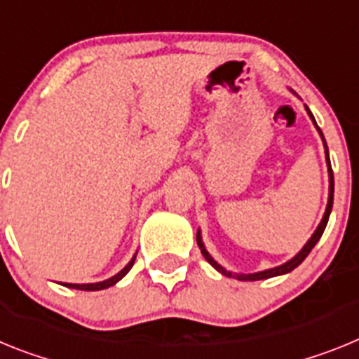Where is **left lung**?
Instances as JSON below:
<instances>
[{"label": "left lung", "instance_id": "8db88e82", "mask_svg": "<svg viewBox=\"0 0 359 359\" xmlns=\"http://www.w3.org/2000/svg\"><path fill=\"white\" fill-rule=\"evenodd\" d=\"M305 108H307V106H305ZM307 111H309V115H311V119L314 121V117H313V114H311V110L309 108H307ZM316 124V123H314ZM318 128V126H316ZM318 132H320V135H322V139H323V133H322V130H320V128H318ZM323 144H325V139H323ZM325 154H327V164H329V202H327V210H325V215H323V218H322V222H320V226L316 227V231H314V235L311 236L309 238V242H307V244L304 245V249H302L300 253L296 255L294 258H292V260H289V262H285V264H283V266H278V267H273V269H267V271H260V273H253V274H233V273H229V271H226L224 269V267H220L217 264V262L213 260V258L210 257V253H208V251H205L204 249V244H202V240H201V233H197V242H198V248H201V251H202V255H204V258L208 262H210L211 266L215 267V269L218 271V273H222L224 276H229V278H236V280H244V282H255V280H264V278H273V276H278V274H285V273H289V271H292L294 269V267H298L302 264V262L305 260V258H307V255L311 253V249L314 248V245H316V242L318 240H320V236L323 235V231H325V226H327V222H329V215H330V210H332V198H334V177H332V168H330V162H329V149H327V144H325Z\"/></svg>", "mask_w": 359, "mask_h": 359}]
</instances>
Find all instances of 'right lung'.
Wrapping results in <instances>:
<instances>
[{"label":"right lung","instance_id":"add662e5","mask_svg":"<svg viewBox=\"0 0 359 359\" xmlns=\"http://www.w3.org/2000/svg\"><path fill=\"white\" fill-rule=\"evenodd\" d=\"M133 262H135V257H133L132 260H130V264H128V266L124 267V269L121 271V273H117V274H115V276H111V278L104 280V282H99V283H65V285H67V287H70V289H79V291H101V289L110 287V285H114V283L119 282V280L123 278L124 274H126L128 271L132 269Z\"/></svg>","mask_w":359,"mask_h":359}]
</instances>
